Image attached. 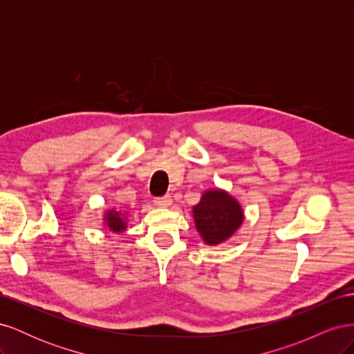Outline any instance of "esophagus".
Instances as JSON below:
<instances>
[{"instance_id": "1", "label": "esophagus", "mask_w": 354, "mask_h": 354, "mask_svg": "<svg viewBox=\"0 0 354 354\" xmlns=\"http://www.w3.org/2000/svg\"><path fill=\"white\" fill-rule=\"evenodd\" d=\"M171 202H173V199H171V196H169V195L158 196V198H155V199H153V203H155V205H156V207H162V208H165V207L171 205Z\"/></svg>"}]
</instances>
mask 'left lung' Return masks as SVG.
Returning a JSON list of instances; mask_svg holds the SVG:
<instances>
[{"label":"left lung","instance_id":"obj_1","mask_svg":"<svg viewBox=\"0 0 354 354\" xmlns=\"http://www.w3.org/2000/svg\"><path fill=\"white\" fill-rule=\"evenodd\" d=\"M196 229L208 245L230 238L242 224L243 214L239 203L226 192L208 190L194 208Z\"/></svg>","mask_w":354,"mask_h":354}]
</instances>
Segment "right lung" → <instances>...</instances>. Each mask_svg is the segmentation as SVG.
I'll return each mask as SVG.
<instances>
[{"mask_svg":"<svg viewBox=\"0 0 354 354\" xmlns=\"http://www.w3.org/2000/svg\"><path fill=\"white\" fill-rule=\"evenodd\" d=\"M106 221H108V226L113 232H122L125 229V223L121 218V214L118 211H109L106 214Z\"/></svg>","mask_w":354,"mask_h":354,"instance_id":"1","label":"right lung"}]
</instances>
